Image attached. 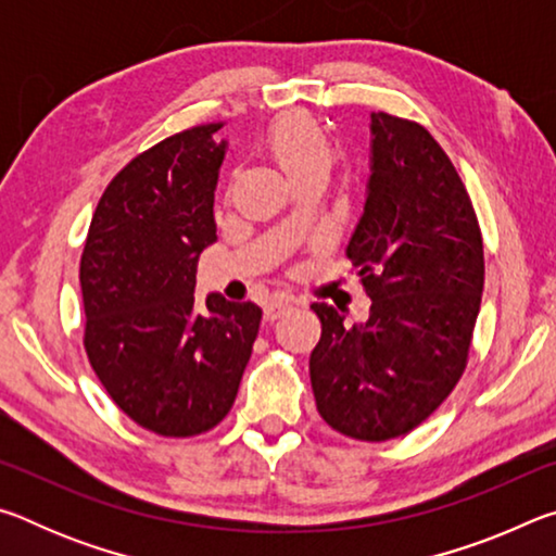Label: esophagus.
Here are the masks:
<instances>
[{
	"instance_id": "34e87169",
	"label": "esophagus",
	"mask_w": 556,
	"mask_h": 556,
	"mask_svg": "<svg viewBox=\"0 0 556 556\" xmlns=\"http://www.w3.org/2000/svg\"><path fill=\"white\" fill-rule=\"evenodd\" d=\"M301 301H296V299H291V296H279V299H271L269 304L265 306V318L267 321H277V318L281 316V314H287L291 306H299Z\"/></svg>"
}]
</instances>
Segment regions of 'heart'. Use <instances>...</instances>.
<instances>
[{
    "instance_id": "b5f03b06",
    "label": "heart",
    "mask_w": 556,
    "mask_h": 556,
    "mask_svg": "<svg viewBox=\"0 0 556 556\" xmlns=\"http://www.w3.org/2000/svg\"><path fill=\"white\" fill-rule=\"evenodd\" d=\"M267 149L294 184L308 176H328L336 159L331 137L304 115L279 117L267 131Z\"/></svg>"
}]
</instances>
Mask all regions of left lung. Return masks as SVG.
Instances as JSON below:
<instances>
[{"mask_svg": "<svg viewBox=\"0 0 556 556\" xmlns=\"http://www.w3.org/2000/svg\"><path fill=\"white\" fill-rule=\"evenodd\" d=\"M372 166L348 242L368 321L314 304L316 409L341 434L388 441L419 427L466 370L483 294V238L444 149L412 119L372 112Z\"/></svg>", "mask_w": 556, "mask_h": 556, "instance_id": "obj_1", "label": "left lung"}]
</instances>
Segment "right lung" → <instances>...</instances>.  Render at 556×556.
<instances>
[{
  "mask_svg": "<svg viewBox=\"0 0 556 556\" xmlns=\"http://www.w3.org/2000/svg\"><path fill=\"white\" fill-rule=\"evenodd\" d=\"M223 122L166 137L122 168L80 257L88 361L112 402L159 437H195L230 412L262 308L208 294L195 267L215 242Z\"/></svg>",
  "mask_w": 556,
  "mask_h": 556,
  "instance_id": "1",
  "label": "right lung"
}]
</instances>
